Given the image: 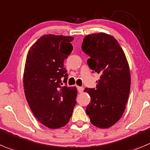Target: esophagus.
<instances>
[{"label":"esophagus","mask_w":150,"mask_h":150,"mask_svg":"<svg viewBox=\"0 0 150 150\" xmlns=\"http://www.w3.org/2000/svg\"><path fill=\"white\" fill-rule=\"evenodd\" d=\"M77 90H78V92H79V93H81L83 92L84 88L83 87H77Z\"/></svg>","instance_id":"34e87169"}]
</instances>
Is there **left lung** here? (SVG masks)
<instances>
[{"mask_svg": "<svg viewBox=\"0 0 150 150\" xmlns=\"http://www.w3.org/2000/svg\"><path fill=\"white\" fill-rule=\"evenodd\" d=\"M82 49L90 56V68L100 74L96 88H85L91 96L86 113L99 128L115 125L123 115L130 91V71L119 42L106 33L88 35Z\"/></svg>", "mask_w": 150, "mask_h": 150, "instance_id": "1", "label": "left lung"}]
</instances>
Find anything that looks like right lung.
<instances>
[{"mask_svg": "<svg viewBox=\"0 0 150 150\" xmlns=\"http://www.w3.org/2000/svg\"><path fill=\"white\" fill-rule=\"evenodd\" d=\"M72 37L45 35L29 48L23 88L31 111L42 125L57 129L68 124L76 103V87L62 86L68 74L64 61L73 50Z\"/></svg>", "mask_w": 150, "mask_h": 150, "instance_id": "right-lung-1", "label": "right lung"}]
</instances>
